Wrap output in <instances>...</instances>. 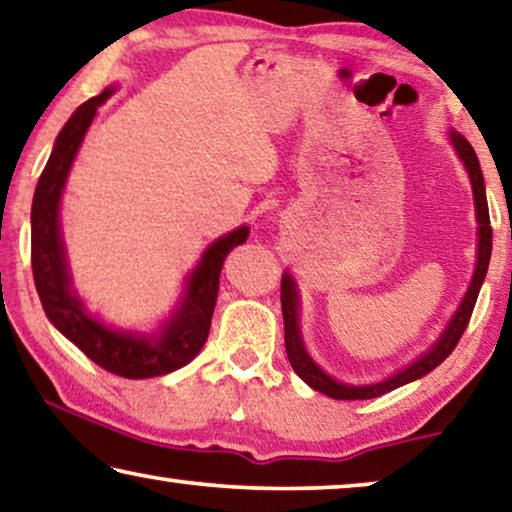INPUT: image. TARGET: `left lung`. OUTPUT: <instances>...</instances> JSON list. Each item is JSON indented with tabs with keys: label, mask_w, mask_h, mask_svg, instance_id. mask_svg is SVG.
<instances>
[{
	"label": "left lung",
	"mask_w": 512,
	"mask_h": 512,
	"mask_svg": "<svg viewBox=\"0 0 512 512\" xmlns=\"http://www.w3.org/2000/svg\"><path fill=\"white\" fill-rule=\"evenodd\" d=\"M451 141L455 146V151L462 157L465 167L469 171L471 178V187H474V201H476V219H478V263H476V272L474 279H471V286L467 290L465 300H462L460 309L455 311L453 320L448 322V327L444 329V334L439 336V341L432 345V350H428L419 361H414L410 368L396 373L389 380L377 382V384H368V387H348V384H341L329 377L327 373H322L320 368L313 364V359L306 355L304 345H302V336H300V325H297V290L293 279L288 274H283L281 279V311H283V329H286V355L293 371L302 377V380L309 384L311 389H316L325 396L334 398V400H366V398H377L382 393L393 391L403 384L419 380V377L428 375L430 371L442 364V361L451 355L455 350V345L465 334V329L469 325L471 313H474V306L478 300V290L483 286L487 265H490V254H492V226H490V210H487V199H485V180H483V171H481V162L471 148L469 141L458 135V132H451Z\"/></svg>",
	"instance_id": "8db88e82"
}]
</instances>
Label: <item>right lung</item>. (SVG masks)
I'll return each mask as SVG.
<instances>
[{
	"label": "right lung",
	"mask_w": 512,
	"mask_h": 512,
	"mask_svg": "<svg viewBox=\"0 0 512 512\" xmlns=\"http://www.w3.org/2000/svg\"><path fill=\"white\" fill-rule=\"evenodd\" d=\"M112 93V89H105L100 96L77 107L54 141L52 155L38 178L34 203H31V270L45 316L68 341H73L105 371L128 380H144V377L178 371L199 355L210 332L224 258L233 247L247 240L249 229L242 226L210 245L187 281L183 304L162 334L153 338L121 334L86 316L82 302L70 290L66 251L59 233V199L77 148L98 107Z\"/></svg>",
	"instance_id": "add662e5"
}]
</instances>
